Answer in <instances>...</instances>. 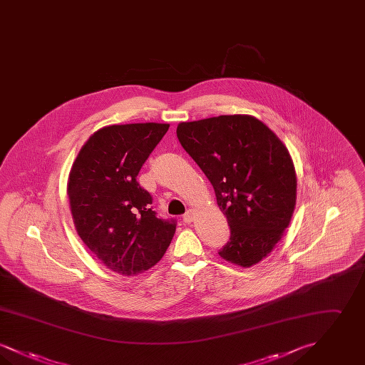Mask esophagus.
I'll return each instance as SVG.
<instances>
[{
	"instance_id": "1",
	"label": "esophagus",
	"mask_w": 365,
	"mask_h": 365,
	"mask_svg": "<svg viewBox=\"0 0 365 365\" xmlns=\"http://www.w3.org/2000/svg\"><path fill=\"white\" fill-rule=\"evenodd\" d=\"M192 219H194V212L190 209V210H187V212L183 215V222H185V223H191Z\"/></svg>"
}]
</instances>
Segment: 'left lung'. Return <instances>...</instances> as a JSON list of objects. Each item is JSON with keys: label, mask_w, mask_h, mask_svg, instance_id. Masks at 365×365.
I'll return each instance as SVG.
<instances>
[{"label": "left lung", "mask_w": 365, "mask_h": 365, "mask_svg": "<svg viewBox=\"0 0 365 365\" xmlns=\"http://www.w3.org/2000/svg\"><path fill=\"white\" fill-rule=\"evenodd\" d=\"M176 135L207 175L227 217L231 235L220 257L245 268L260 262L294 212L297 175L287 148L249 115L179 123Z\"/></svg>", "instance_id": "obj_1"}]
</instances>
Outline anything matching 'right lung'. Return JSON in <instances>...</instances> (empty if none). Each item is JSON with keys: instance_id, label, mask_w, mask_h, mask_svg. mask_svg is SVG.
<instances>
[{"instance_id": "obj_1", "label": "right lung", "mask_w": 365, "mask_h": 365, "mask_svg": "<svg viewBox=\"0 0 365 365\" xmlns=\"http://www.w3.org/2000/svg\"><path fill=\"white\" fill-rule=\"evenodd\" d=\"M170 124H113L96 131L71 167L67 194L78 235L96 257L120 275L156 265L174 238V219L152 210L139 170Z\"/></svg>"}]
</instances>
